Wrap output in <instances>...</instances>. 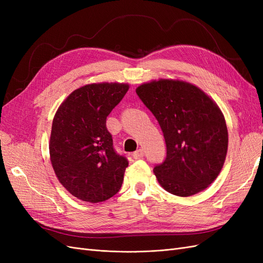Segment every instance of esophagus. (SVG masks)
<instances>
[{"instance_id":"1","label":"esophagus","mask_w":263,"mask_h":263,"mask_svg":"<svg viewBox=\"0 0 263 263\" xmlns=\"http://www.w3.org/2000/svg\"><path fill=\"white\" fill-rule=\"evenodd\" d=\"M142 157H144V150H142V149H138V150L135 151V153H133V158L134 159H140Z\"/></svg>"}]
</instances>
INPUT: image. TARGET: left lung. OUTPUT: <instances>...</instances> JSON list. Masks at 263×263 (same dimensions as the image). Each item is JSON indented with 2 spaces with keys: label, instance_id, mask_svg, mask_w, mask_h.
I'll return each instance as SVG.
<instances>
[{
  "label": "left lung",
  "instance_id": "1",
  "mask_svg": "<svg viewBox=\"0 0 263 263\" xmlns=\"http://www.w3.org/2000/svg\"><path fill=\"white\" fill-rule=\"evenodd\" d=\"M136 93L157 118L165 140V160L154 169L159 184L182 197L209 187L221 171L228 148L218 105L200 87L172 79L142 83Z\"/></svg>",
  "mask_w": 263,
  "mask_h": 263
}]
</instances>
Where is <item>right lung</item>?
<instances>
[{
	"label": "right lung",
	"instance_id": "right-lung-1",
	"mask_svg": "<svg viewBox=\"0 0 263 263\" xmlns=\"http://www.w3.org/2000/svg\"><path fill=\"white\" fill-rule=\"evenodd\" d=\"M129 89L128 83L83 85L70 93L54 114L49 155L55 177L70 194L99 203L122 186L128 161L113 148L106 117Z\"/></svg>",
	"mask_w": 263,
	"mask_h": 263
}]
</instances>
